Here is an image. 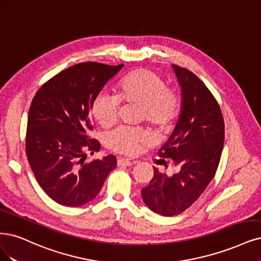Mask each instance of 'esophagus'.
Instances as JSON below:
<instances>
[{
    "label": "esophagus",
    "instance_id": "esophagus-1",
    "mask_svg": "<svg viewBox=\"0 0 261 261\" xmlns=\"http://www.w3.org/2000/svg\"><path fill=\"white\" fill-rule=\"evenodd\" d=\"M135 163H136V161H130V160H127V159H119L118 160V166H121V167L130 166Z\"/></svg>",
    "mask_w": 261,
    "mask_h": 261
}]
</instances>
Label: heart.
I'll return each instance as SVG.
<instances>
[{
  "instance_id": "b5f03b06",
  "label": "heart",
  "mask_w": 261,
  "mask_h": 261,
  "mask_svg": "<svg viewBox=\"0 0 261 261\" xmlns=\"http://www.w3.org/2000/svg\"><path fill=\"white\" fill-rule=\"evenodd\" d=\"M121 101L141 106L139 121L163 127L172 121L179 109L174 89L154 71L137 69L119 84L118 96L108 92L98 94L92 105V113L101 126L110 127L118 121ZM149 141L146 133L136 127H119L107 135V146L119 153L133 155Z\"/></svg>"
}]
</instances>
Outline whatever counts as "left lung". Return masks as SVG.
Instances as JSON below:
<instances>
[{"instance_id": "8db88e82", "label": "left lung", "mask_w": 261, "mask_h": 261, "mask_svg": "<svg viewBox=\"0 0 261 261\" xmlns=\"http://www.w3.org/2000/svg\"><path fill=\"white\" fill-rule=\"evenodd\" d=\"M181 88V111L168 140L158 154L169 158L179 172L162 174L155 167L141 197L162 216L185 212L200 197L216 174L224 140L220 107L210 89L191 71L173 65Z\"/></svg>"}]
</instances>
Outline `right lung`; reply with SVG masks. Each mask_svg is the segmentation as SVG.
<instances>
[{
  "mask_svg": "<svg viewBox=\"0 0 261 261\" xmlns=\"http://www.w3.org/2000/svg\"><path fill=\"white\" fill-rule=\"evenodd\" d=\"M124 65L82 62L53 76L33 97L25 136V152L40 187L56 203L77 207L94 200L116 158L86 162V151H99L89 139V112L95 97Z\"/></svg>",
  "mask_w": 261,
  "mask_h": 261,
  "instance_id": "right-lung-1",
  "label": "right lung"
}]
</instances>
